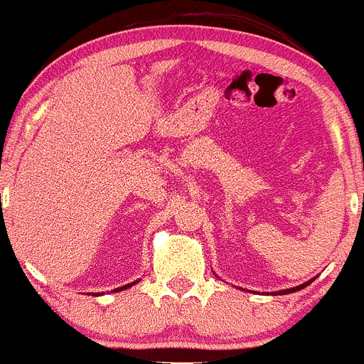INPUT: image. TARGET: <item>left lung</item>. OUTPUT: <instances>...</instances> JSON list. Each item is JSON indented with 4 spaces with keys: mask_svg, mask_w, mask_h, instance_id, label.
Masks as SVG:
<instances>
[{
    "mask_svg": "<svg viewBox=\"0 0 364 364\" xmlns=\"http://www.w3.org/2000/svg\"><path fill=\"white\" fill-rule=\"evenodd\" d=\"M313 280H314V279L307 280V282L300 284V286H296V288H289V289H280V291H273L272 295H288V293H295V291H300V289H304V288H306V286H309V284L313 282Z\"/></svg>",
    "mask_w": 364,
    "mask_h": 364,
    "instance_id": "left-lung-1",
    "label": "left lung"
}]
</instances>
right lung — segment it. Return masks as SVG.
<instances>
[{"mask_svg":"<svg viewBox=\"0 0 364 364\" xmlns=\"http://www.w3.org/2000/svg\"><path fill=\"white\" fill-rule=\"evenodd\" d=\"M139 282V280H134V282H130V284H124V286H121V288H117V289H114V291H123V289H128V288H132L134 284H137Z\"/></svg>","mask_w":364,"mask_h":364,"instance_id":"1","label":"right lung"}]
</instances>
